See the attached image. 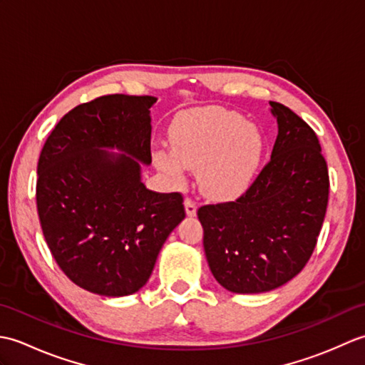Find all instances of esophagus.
<instances>
[{"instance_id": "esophagus-1", "label": "esophagus", "mask_w": 365, "mask_h": 365, "mask_svg": "<svg viewBox=\"0 0 365 365\" xmlns=\"http://www.w3.org/2000/svg\"><path fill=\"white\" fill-rule=\"evenodd\" d=\"M185 212H187L188 216H196L197 205H196L195 200L190 199V197L185 199Z\"/></svg>"}]
</instances>
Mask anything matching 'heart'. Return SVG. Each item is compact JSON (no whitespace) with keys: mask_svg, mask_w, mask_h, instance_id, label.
<instances>
[{"mask_svg":"<svg viewBox=\"0 0 365 365\" xmlns=\"http://www.w3.org/2000/svg\"><path fill=\"white\" fill-rule=\"evenodd\" d=\"M173 149H158L153 158L174 183H183L187 169H197L199 187L215 200H232L251 187L263 157L260 130L238 113L200 108L183 113L170 125Z\"/></svg>","mask_w":365,"mask_h":365,"instance_id":"heart-1","label":"heart"}]
</instances>
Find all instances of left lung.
<instances>
[{
    "mask_svg": "<svg viewBox=\"0 0 365 365\" xmlns=\"http://www.w3.org/2000/svg\"><path fill=\"white\" fill-rule=\"evenodd\" d=\"M277 122L271 160L235 202L197 210L212 274L232 293L287 284L311 259L329 195L327 161L314 130L269 102Z\"/></svg>",
    "mask_w": 365,
    "mask_h": 365,
    "instance_id": "obj_1",
    "label": "left lung"
}]
</instances>
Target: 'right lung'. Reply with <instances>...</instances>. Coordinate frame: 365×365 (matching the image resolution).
Segmentation results:
<instances>
[{
  "label": "right lung",
  "mask_w": 365,
  "mask_h": 365,
  "mask_svg": "<svg viewBox=\"0 0 365 365\" xmlns=\"http://www.w3.org/2000/svg\"><path fill=\"white\" fill-rule=\"evenodd\" d=\"M152 96H105L68 111L46 139L36 200L45 242L66 276L102 297H127L149 281L185 218L180 192L145 188ZM114 150V153L110 150Z\"/></svg>",
  "instance_id": "obj_1"
}]
</instances>
